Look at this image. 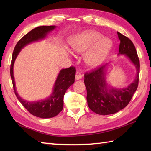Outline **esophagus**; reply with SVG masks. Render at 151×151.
<instances>
[{
  "label": "esophagus",
  "mask_w": 151,
  "mask_h": 151,
  "mask_svg": "<svg viewBox=\"0 0 151 151\" xmlns=\"http://www.w3.org/2000/svg\"><path fill=\"white\" fill-rule=\"evenodd\" d=\"M82 77H83V75H81V73L80 72H78V71H77V72L76 73V75H75V80H76V81L80 80L81 78H82Z\"/></svg>",
  "instance_id": "34e87169"
}]
</instances>
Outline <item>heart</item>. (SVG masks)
I'll use <instances>...</instances> for the list:
<instances>
[{
	"label": "heart",
	"instance_id": "heart-1",
	"mask_svg": "<svg viewBox=\"0 0 151 151\" xmlns=\"http://www.w3.org/2000/svg\"><path fill=\"white\" fill-rule=\"evenodd\" d=\"M71 47L75 52L85 55V62L90 68L101 66L111 52L113 42L95 30H86L75 36L71 41Z\"/></svg>",
	"mask_w": 151,
	"mask_h": 151
}]
</instances>
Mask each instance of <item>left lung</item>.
Listing matches in <instances>:
<instances>
[{
    "instance_id": "left-lung-1",
    "label": "left lung",
    "mask_w": 151,
    "mask_h": 151,
    "mask_svg": "<svg viewBox=\"0 0 151 151\" xmlns=\"http://www.w3.org/2000/svg\"><path fill=\"white\" fill-rule=\"evenodd\" d=\"M120 40L118 56L124 55L136 69L133 81L126 87L114 88L107 82L106 72L110 63L99 67L91 73L85 75V85L87 91L88 106L98 114H114L124 109L131 100L139 84L140 63L133 43L129 38L117 32Z\"/></svg>"
}]
</instances>
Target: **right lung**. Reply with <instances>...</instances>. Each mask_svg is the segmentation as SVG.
I'll return each mask as SVG.
<instances>
[{"label": "right lung", "mask_w": 151, "mask_h": 151, "mask_svg": "<svg viewBox=\"0 0 151 151\" xmlns=\"http://www.w3.org/2000/svg\"><path fill=\"white\" fill-rule=\"evenodd\" d=\"M56 26H40L30 30L17 42L12 53L11 76L13 85L14 91L17 99L30 113L42 119L52 118L57 116L63 109V98L67 89L75 83L76 70L70 66L61 69L58 73L53 86L52 92L47 98L39 101H29L24 100L18 93L14 76V64L21 50L27 45L46 39L48 33L56 29Z\"/></svg>", "instance_id": "right-lung-1"}]
</instances>
